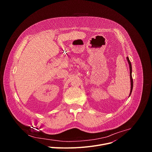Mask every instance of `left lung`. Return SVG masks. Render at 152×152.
<instances>
[{"mask_svg": "<svg viewBox=\"0 0 152 152\" xmlns=\"http://www.w3.org/2000/svg\"><path fill=\"white\" fill-rule=\"evenodd\" d=\"M127 60L129 64V68H130V77H131V92H130V95H131L132 93V89H133V79H132V65H131V61H130L128 57H127Z\"/></svg>", "mask_w": 152, "mask_h": 152, "instance_id": "obj_1", "label": "left lung"}]
</instances>
